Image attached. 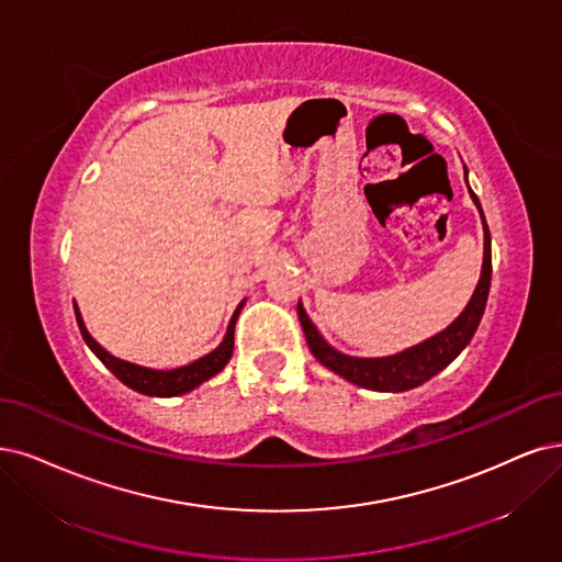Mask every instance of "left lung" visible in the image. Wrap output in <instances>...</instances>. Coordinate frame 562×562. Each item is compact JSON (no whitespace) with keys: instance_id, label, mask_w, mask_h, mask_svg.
<instances>
[{"instance_id":"left-lung-1","label":"left lung","mask_w":562,"mask_h":562,"mask_svg":"<svg viewBox=\"0 0 562 562\" xmlns=\"http://www.w3.org/2000/svg\"><path fill=\"white\" fill-rule=\"evenodd\" d=\"M470 194L482 213V205H480V201H476V194L472 190H470ZM482 220H484V213H482ZM488 289H491V234H488V226L484 220V266H482L480 284H476L474 294H472L468 307L461 313V317L435 338H430L417 347H412L407 351H401V355H396V357L355 359V357L340 355L338 349L330 347L317 334V328L305 315L301 303H299V317H301V326H303V334H305L310 351H313L317 361L324 363L328 370H334L345 380L355 382L359 386H366V389L407 391V389H414V386L428 382L432 375H438L442 368H447L465 349V345L474 336L476 326H480V322H482L484 307L488 301Z\"/></svg>"}]
</instances>
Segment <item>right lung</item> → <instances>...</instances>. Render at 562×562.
Masks as SVG:
<instances>
[{"mask_svg": "<svg viewBox=\"0 0 562 562\" xmlns=\"http://www.w3.org/2000/svg\"><path fill=\"white\" fill-rule=\"evenodd\" d=\"M240 307H243V303L238 305V310L234 313L232 324H228L224 342L215 351H211V355L194 361V363H190V366H184V368L150 370V368H140V366H134V363H127V361H120V359L111 357L106 349L99 347L94 342V338L88 334L86 324H82L78 307L74 305L76 322H78V328H80V334H82V340L88 342V347L101 359V363L106 366L122 384H127L130 389H134L138 393H148V396H178V393L192 391L194 386H199L207 378H213L215 372H220L228 363V359H232V351H234V326H236Z\"/></svg>", "mask_w": 562, "mask_h": 562, "instance_id": "1", "label": "right lung"}]
</instances>
